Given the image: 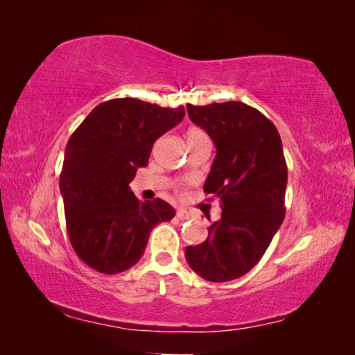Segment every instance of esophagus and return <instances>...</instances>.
<instances>
[{
    "label": "esophagus",
    "instance_id": "1",
    "mask_svg": "<svg viewBox=\"0 0 355 355\" xmlns=\"http://www.w3.org/2000/svg\"><path fill=\"white\" fill-rule=\"evenodd\" d=\"M191 216H192V214H191L189 211H186V209H178V211H177V218L182 219V220L189 219Z\"/></svg>",
    "mask_w": 355,
    "mask_h": 355
}]
</instances>
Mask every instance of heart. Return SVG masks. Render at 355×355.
Masks as SVG:
<instances>
[{
	"label": "heart",
	"mask_w": 355,
	"mask_h": 355,
	"mask_svg": "<svg viewBox=\"0 0 355 355\" xmlns=\"http://www.w3.org/2000/svg\"><path fill=\"white\" fill-rule=\"evenodd\" d=\"M205 133H203V131L200 130V128H197V127H192V128H189L188 131H186V141H189V139H192V137H199V136H203Z\"/></svg>",
	"instance_id": "b5f03b06"
}]
</instances>
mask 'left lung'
Masks as SVG:
<instances>
[{"instance_id": "8db88e82", "label": "left lung", "mask_w": 355, "mask_h": 355, "mask_svg": "<svg viewBox=\"0 0 355 355\" xmlns=\"http://www.w3.org/2000/svg\"><path fill=\"white\" fill-rule=\"evenodd\" d=\"M186 110L216 146L203 191L219 197L222 216L184 257L200 277L228 282L261 260L284 222L288 171L282 139L271 120L241 101Z\"/></svg>"}]
</instances>
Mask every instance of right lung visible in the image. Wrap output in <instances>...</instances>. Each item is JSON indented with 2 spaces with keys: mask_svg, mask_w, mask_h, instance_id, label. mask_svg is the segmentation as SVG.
I'll list each match as a JSON object with an SVG mask.
<instances>
[{
  "mask_svg": "<svg viewBox=\"0 0 355 355\" xmlns=\"http://www.w3.org/2000/svg\"><path fill=\"white\" fill-rule=\"evenodd\" d=\"M183 117V106L114 98L95 106L70 136L59 177L65 224L71 248L95 271L135 266L152 228L175 216L164 200L141 202L128 184L148 164L155 141Z\"/></svg>",
  "mask_w": 355,
  "mask_h": 355,
  "instance_id": "obj_1",
  "label": "right lung"
}]
</instances>
